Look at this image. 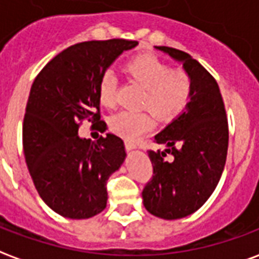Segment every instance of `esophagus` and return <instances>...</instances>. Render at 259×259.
<instances>
[{"label": "esophagus", "instance_id": "34e87169", "mask_svg": "<svg viewBox=\"0 0 259 259\" xmlns=\"http://www.w3.org/2000/svg\"><path fill=\"white\" fill-rule=\"evenodd\" d=\"M125 148H127L128 152H131V150H134V149H137V145L135 143H132V142H125Z\"/></svg>", "mask_w": 259, "mask_h": 259}]
</instances>
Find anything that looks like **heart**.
I'll list each match as a JSON object with an SVG mask.
<instances>
[{"label": "heart", "mask_w": 259, "mask_h": 259, "mask_svg": "<svg viewBox=\"0 0 259 259\" xmlns=\"http://www.w3.org/2000/svg\"><path fill=\"white\" fill-rule=\"evenodd\" d=\"M125 71L132 80L146 88L143 105L152 109L161 118H171L185 110L192 96V80L182 70H172L165 62L153 55L134 58L125 65ZM118 80L114 71L106 70L98 87L99 101L105 107H113L117 102ZM110 130L124 139L134 141L153 125L146 111L122 110L111 117Z\"/></svg>", "instance_id": "heart-1"}]
</instances>
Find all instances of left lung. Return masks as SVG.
Segmentation results:
<instances>
[{"label":"left lung","instance_id":"8db88e82","mask_svg":"<svg viewBox=\"0 0 259 259\" xmlns=\"http://www.w3.org/2000/svg\"><path fill=\"white\" fill-rule=\"evenodd\" d=\"M184 67L192 80V96L181 114L154 141L163 152L149 150L153 179L142 192L143 205L154 217L179 220L204 204L220 182L228 154V120L214 77L189 54L154 47ZM171 154V160L165 156Z\"/></svg>","mask_w":259,"mask_h":259}]
</instances>
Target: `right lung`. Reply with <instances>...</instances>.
<instances>
[{
	"mask_svg": "<svg viewBox=\"0 0 259 259\" xmlns=\"http://www.w3.org/2000/svg\"><path fill=\"white\" fill-rule=\"evenodd\" d=\"M137 45L120 38L71 45L31 85L23 121L26 164L39 197L65 218L88 220L106 208L107 179L127 157L124 142L114 134L91 142L78 135V127L85 120L96 122L94 128L103 125L99 80Z\"/></svg>",
	"mask_w": 259,
	"mask_h": 259,
	"instance_id": "right-lung-1",
	"label": "right lung"
}]
</instances>
